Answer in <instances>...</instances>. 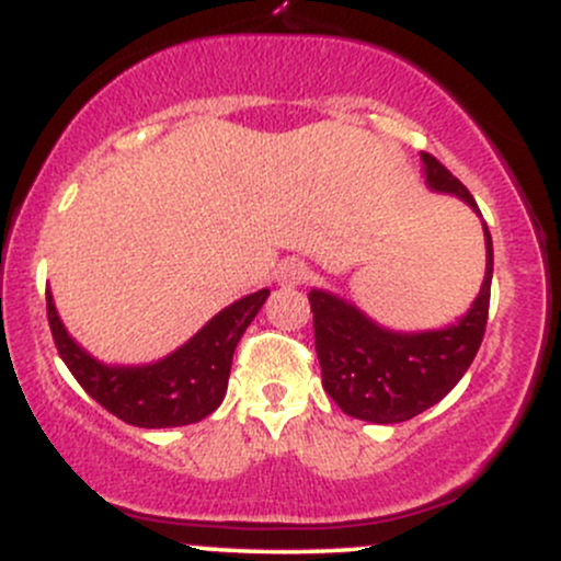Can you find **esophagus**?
Instances as JSON below:
<instances>
[{"label":"esophagus","mask_w":561,"mask_h":561,"mask_svg":"<svg viewBox=\"0 0 561 561\" xmlns=\"http://www.w3.org/2000/svg\"><path fill=\"white\" fill-rule=\"evenodd\" d=\"M306 276H308V266L300 259L282 261L279 268H276V282H279V285H285V287L300 285Z\"/></svg>","instance_id":"esophagus-1"}]
</instances>
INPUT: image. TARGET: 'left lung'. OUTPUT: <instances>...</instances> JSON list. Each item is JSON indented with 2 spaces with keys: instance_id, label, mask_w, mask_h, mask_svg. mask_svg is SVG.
Instances as JSON below:
<instances>
[{
  "instance_id": "8db88e82",
  "label": "left lung",
  "mask_w": 561,
  "mask_h": 561,
  "mask_svg": "<svg viewBox=\"0 0 561 561\" xmlns=\"http://www.w3.org/2000/svg\"><path fill=\"white\" fill-rule=\"evenodd\" d=\"M424 184L440 195L465 199L480 216L469 190L440 160L422 152ZM485 234V279L461 319L440 330L396 332L377 324L362 308L327 289H311L313 337L321 385L332 401L356 420L396 424L422 414L456 388L478 356L488 324L493 279V240Z\"/></svg>"
}]
</instances>
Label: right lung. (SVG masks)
<instances>
[{"label": "right lung", "mask_w": 561, "mask_h": 561, "mask_svg": "<svg viewBox=\"0 0 561 561\" xmlns=\"http://www.w3.org/2000/svg\"><path fill=\"white\" fill-rule=\"evenodd\" d=\"M268 298L259 289L218 311L208 324L165 358L141 366H115L96 362L70 337L53 293L47 289V319L57 353L70 375L102 409L134 427H184L205 420L227 396L231 356L244 330Z\"/></svg>", "instance_id": "right-lung-1"}]
</instances>
